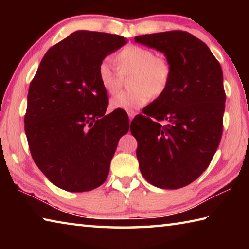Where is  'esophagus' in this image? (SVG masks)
<instances>
[{"mask_svg": "<svg viewBox=\"0 0 249 249\" xmlns=\"http://www.w3.org/2000/svg\"><path fill=\"white\" fill-rule=\"evenodd\" d=\"M135 115H136V113H135V112H128V117H129V121H130V122L133 121Z\"/></svg>", "mask_w": 249, "mask_h": 249, "instance_id": "1", "label": "esophagus"}]
</instances>
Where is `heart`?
<instances>
[{
	"label": "heart",
	"instance_id": "heart-1",
	"mask_svg": "<svg viewBox=\"0 0 249 249\" xmlns=\"http://www.w3.org/2000/svg\"><path fill=\"white\" fill-rule=\"evenodd\" d=\"M115 61L120 73L111 61L104 59L98 68V78L107 93H114L121 83V74L132 73L129 90L121 91L109 101L113 109L135 111L149 102L153 96L161 95L171 79V65L163 57H157L150 49L128 45L116 54Z\"/></svg>",
	"mask_w": 249,
	"mask_h": 249
}]
</instances>
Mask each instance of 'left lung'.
Instances as JSON below:
<instances>
[{
	"instance_id": "1",
	"label": "left lung",
	"mask_w": 249,
	"mask_h": 249,
	"mask_svg": "<svg viewBox=\"0 0 249 249\" xmlns=\"http://www.w3.org/2000/svg\"><path fill=\"white\" fill-rule=\"evenodd\" d=\"M135 41L163 53L172 69L167 90L130 124L141 172L157 188L185 187L203 174L220 145L226 100L221 65L187 32L136 36Z\"/></svg>"
}]
</instances>
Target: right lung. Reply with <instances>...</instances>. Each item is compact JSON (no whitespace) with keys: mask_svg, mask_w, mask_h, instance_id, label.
I'll use <instances>...</instances> for the list:
<instances>
[{"mask_svg":"<svg viewBox=\"0 0 249 249\" xmlns=\"http://www.w3.org/2000/svg\"><path fill=\"white\" fill-rule=\"evenodd\" d=\"M126 43L119 35L77 31L45 53L32 80L25 133L34 161L58 188L90 191L107 178L129 120L123 111L105 114L108 98L98 68Z\"/></svg>","mask_w":249,"mask_h":249,"instance_id":"right-lung-1","label":"right lung"}]
</instances>
